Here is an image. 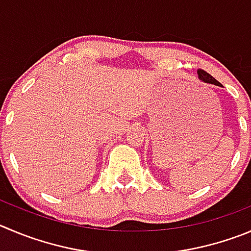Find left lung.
<instances>
[{"instance_id": "1", "label": "left lung", "mask_w": 251, "mask_h": 251, "mask_svg": "<svg viewBox=\"0 0 251 251\" xmlns=\"http://www.w3.org/2000/svg\"><path fill=\"white\" fill-rule=\"evenodd\" d=\"M198 78L201 79V80L203 81V83H207V84H214V85H218L221 86V83L219 81L215 80L214 78H213L210 74H208V73H205L204 70H198Z\"/></svg>"}]
</instances>
